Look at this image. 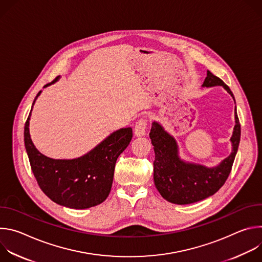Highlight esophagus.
<instances>
[{"label": "esophagus", "mask_w": 262, "mask_h": 262, "mask_svg": "<svg viewBox=\"0 0 262 262\" xmlns=\"http://www.w3.org/2000/svg\"><path fill=\"white\" fill-rule=\"evenodd\" d=\"M146 132H147V120L146 119L138 120L135 125V135L137 137L145 136Z\"/></svg>", "instance_id": "1"}]
</instances>
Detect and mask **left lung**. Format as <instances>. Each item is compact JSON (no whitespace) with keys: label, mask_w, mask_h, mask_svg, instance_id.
<instances>
[{"label":"left lung","mask_w":262,"mask_h":262,"mask_svg":"<svg viewBox=\"0 0 262 262\" xmlns=\"http://www.w3.org/2000/svg\"><path fill=\"white\" fill-rule=\"evenodd\" d=\"M202 86H222L234 99L230 88L209 70H207V77ZM234 114L235 126L230 139L232 152L213 168L181 161L178 157L175 139L160 123L152 122L149 136L156 154L154 179L158 191L164 199L174 204H190L213 195L222 188L231 172L241 141V123L236 108Z\"/></svg>","instance_id":"8db88e82"}]
</instances>
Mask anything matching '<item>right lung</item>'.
Returning <instances> with one entry per match:
<instances>
[{
	"instance_id": "add662e5",
	"label": "right lung",
	"mask_w": 262,
	"mask_h": 262,
	"mask_svg": "<svg viewBox=\"0 0 262 262\" xmlns=\"http://www.w3.org/2000/svg\"><path fill=\"white\" fill-rule=\"evenodd\" d=\"M40 93L36 95L33 105ZM31 112L25 124V146L32 172L41 191L55 203L69 208L84 209L103 202L111 192L116 161L133 138V128L114 132L81 158L54 160L37 150L31 140Z\"/></svg>"
}]
</instances>
